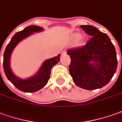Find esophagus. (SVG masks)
<instances>
[{
    "mask_svg": "<svg viewBox=\"0 0 122 122\" xmlns=\"http://www.w3.org/2000/svg\"><path fill=\"white\" fill-rule=\"evenodd\" d=\"M62 55H66V49H64V50L62 51V52H61Z\"/></svg>",
    "mask_w": 122,
    "mask_h": 122,
    "instance_id": "1",
    "label": "esophagus"
}]
</instances>
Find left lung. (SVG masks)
<instances>
[{
	"mask_svg": "<svg viewBox=\"0 0 122 122\" xmlns=\"http://www.w3.org/2000/svg\"><path fill=\"white\" fill-rule=\"evenodd\" d=\"M80 27L92 37L83 46L67 51L71 58L70 75L80 88L90 90L101 88L110 82L116 71L118 60L115 47L108 36L96 27Z\"/></svg>",
	"mask_w": 122,
	"mask_h": 122,
	"instance_id": "1",
	"label": "left lung"
}]
</instances>
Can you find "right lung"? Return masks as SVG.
Segmentation results:
<instances>
[{"mask_svg":"<svg viewBox=\"0 0 122 122\" xmlns=\"http://www.w3.org/2000/svg\"><path fill=\"white\" fill-rule=\"evenodd\" d=\"M42 30L43 28L41 27L36 25L28 26L26 27L23 30L16 33L12 37L11 41L8 44L4 51V59H3V67H4V73L8 79L17 89L21 91L25 92H30V93L35 92L45 86L49 79L51 70L52 67L55 64H56L60 60V55L58 56H55L49 60H47L44 62L38 74L28 79H20L11 72L10 66V60L11 52L14 50L15 47L18 44L19 41H21L26 37L30 35L33 32H40Z\"/></svg>","mask_w":122,"mask_h":122,"instance_id":"add662e5","label":"right lung"}]
</instances>
